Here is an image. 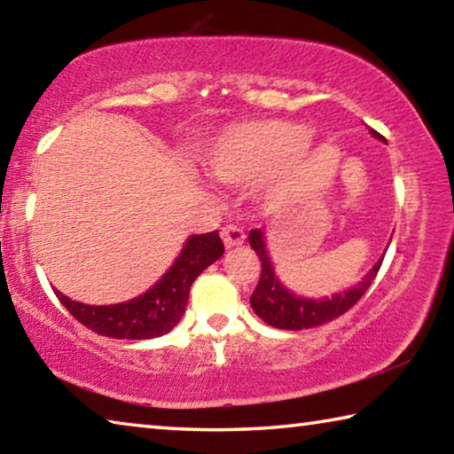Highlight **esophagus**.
<instances>
[{"label": "esophagus", "instance_id": "obj_1", "mask_svg": "<svg viewBox=\"0 0 454 454\" xmlns=\"http://www.w3.org/2000/svg\"><path fill=\"white\" fill-rule=\"evenodd\" d=\"M220 236H222V240H224L226 248H234V246L244 244V238H246L244 230L236 224H226L220 230Z\"/></svg>", "mask_w": 454, "mask_h": 454}]
</instances>
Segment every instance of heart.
<instances>
[{"mask_svg":"<svg viewBox=\"0 0 454 454\" xmlns=\"http://www.w3.org/2000/svg\"><path fill=\"white\" fill-rule=\"evenodd\" d=\"M317 142L309 126L286 120L230 124L200 152L206 174L226 186H248L302 160Z\"/></svg>","mask_w":454,"mask_h":454,"instance_id":"heart-1","label":"heart"}]
</instances>
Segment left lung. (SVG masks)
Returning a JSON list of instances; mask_svg holds the SVG:
<instances>
[{
	"label": "left lung",
	"instance_id": "obj_1",
	"mask_svg": "<svg viewBox=\"0 0 454 454\" xmlns=\"http://www.w3.org/2000/svg\"><path fill=\"white\" fill-rule=\"evenodd\" d=\"M371 134L374 137H379V140H384V137L379 132H374V129H371ZM248 242L252 246V250L258 254L260 262H262V274H260L256 290L252 292L250 296V306L252 310H254L258 317L266 322V325H270L274 328H282V330L314 328L340 317V314L352 309V306L363 298L368 286L374 282L384 260L382 256L379 262L371 268V272H368L355 288L342 292V294H334L333 298L310 301V298L292 294V292L284 288L280 280L276 278L272 262L266 252L262 230H250Z\"/></svg>",
	"mask_w": 454,
	"mask_h": 454
}]
</instances>
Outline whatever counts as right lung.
<instances>
[{"label": "right lung", "instance_id": "right-lung-1", "mask_svg": "<svg viewBox=\"0 0 454 454\" xmlns=\"http://www.w3.org/2000/svg\"><path fill=\"white\" fill-rule=\"evenodd\" d=\"M224 254L218 230L190 236L170 270L142 296L110 306H90L75 302L56 290L58 301L83 326L107 338L145 340L156 338L178 325L186 312L190 286L212 262Z\"/></svg>", "mask_w": 454, "mask_h": 454}]
</instances>
